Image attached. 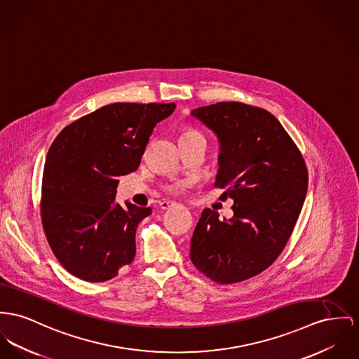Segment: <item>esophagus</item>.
I'll list each match as a JSON object with an SVG mask.
<instances>
[{"instance_id":"34e87169","label":"esophagus","mask_w":359,"mask_h":359,"mask_svg":"<svg viewBox=\"0 0 359 359\" xmlns=\"http://www.w3.org/2000/svg\"><path fill=\"white\" fill-rule=\"evenodd\" d=\"M161 208L162 210H170V208H172V207H175L177 204L174 203V201H168V200H163V201H161Z\"/></svg>"}]
</instances>
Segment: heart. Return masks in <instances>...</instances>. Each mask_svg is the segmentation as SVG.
I'll use <instances>...</instances> for the list:
<instances>
[{
  "instance_id": "b5f03b06",
  "label": "heart",
  "mask_w": 359,
  "mask_h": 359,
  "mask_svg": "<svg viewBox=\"0 0 359 359\" xmlns=\"http://www.w3.org/2000/svg\"><path fill=\"white\" fill-rule=\"evenodd\" d=\"M185 135H200L198 132H196V130H193V129H185V132L181 135V136H185ZM181 188V185H177L175 187V189H180Z\"/></svg>"
}]
</instances>
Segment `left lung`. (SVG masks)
<instances>
[{"mask_svg":"<svg viewBox=\"0 0 359 359\" xmlns=\"http://www.w3.org/2000/svg\"><path fill=\"white\" fill-rule=\"evenodd\" d=\"M220 142L215 188L234 216L205 208L191 241L193 265L219 285L250 279L280 256L308 191V168L285 128L266 110L241 102L194 109Z\"/></svg>","mask_w":359,"mask_h":359,"instance_id":"obj_1","label":"left lung"}]
</instances>
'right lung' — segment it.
<instances>
[{"mask_svg": "<svg viewBox=\"0 0 359 359\" xmlns=\"http://www.w3.org/2000/svg\"><path fill=\"white\" fill-rule=\"evenodd\" d=\"M174 103H111L64 128L42 178L41 217L57 260L86 282H106L136 255V230L152 208L114 201L118 177L136 171Z\"/></svg>", "mask_w": 359, "mask_h": 359, "instance_id": "right-lung-1", "label": "right lung"}]
</instances>
